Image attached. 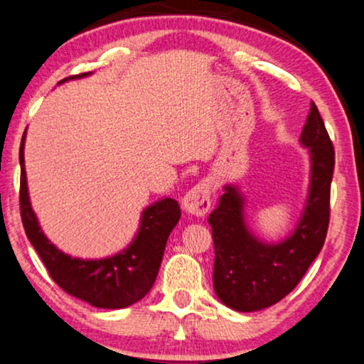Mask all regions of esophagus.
Returning <instances> with one entry per match:
<instances>
[{
    "label": "esophagus",
    "instance_id": "34e87169",
    "mask_svg": "<svg viewBox=\"0 0 364 364\" xmlns=\"http://www.w3.org/2000/svg\"><path fill=\"white\" fill-rule=\"evenodd\" d=\"M213 183L209 181H200L183 196L182 204L187 213L194 216H204L211 208Z\"/></svg>",
    "mask_w": 364,
    "mask_h": 364
}]
</instances>
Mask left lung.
<instances>
[{
	"instance_id": "8db88e82",
	"label": "left lung",
	"mask_w": 364,
	"mask_h": 364,
	"mask_svg": "<svg viewBox=\"0 0 364 364\" xmlns=\"http://www.w3.org/2000/svg\"><path fill=\"white\" fill-rule=\"evenodd\" d=\"M300 139L310 148L311 183L300 225L288 240L279 245L255 240L243 225L242 198L233 187H225L208 218L215 242V291L237 311L262 310L283 300L296 288L326 242L336 151L314 102Z\"/></svg>"
}]
</instances>
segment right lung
<instances>
[{
	"mask_svg": "<svg viewBox=\"0 0 364 364\" xmlns=\"http://www.w3.org/2000/svg\"><path fill=\"white\" fill-rule=\"evenodd\" d=\"M85 75L88 73L70 78H81ZM23 141L25 134L20 143L21 223L54 283L68 294L97 309H126L146 296L156 279L168 235L181 218L177 200L161 199L146 208L138 237L121 254L102 260L71 259L47 240L30 208L23 166Z\"/></svg>",
	"mask_w": 364,
	"mask_h": 364,
	"instance_id": "obj_1",
	"label": "right lung"
}]
</instances>
